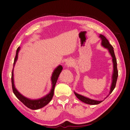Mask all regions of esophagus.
Returning <instances> with one entry per match:
<instances>
[{
  "mask_svg": "<svg viewBox=\"0 0 130 130\" xmlns=\"http://www.w3.org/2000/svg\"><path fill=\"white\" fill-rule=\"evenodd\" d=\"M66 65L67 66V67H70L72 66L73 65V62L72 61H70V60H68L66 62Z\"/></svg>",
  "mask_w": 130,
  "mask_h": 130,
  "instance_id": "34e87169",
  "label": "esophagus"
}]
</instances>
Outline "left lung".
Here are the masks:
<instances>
[{"mask_svg":"<svg viewBox=\"0 0 130 130\" xmlns=\"http://www.w3.org/2000/svg\"><path fill=\"white\" fill-rule=\"evenodd\" d=\"M99 37L101 38V40H102V43H101L102 45L104 46L105 48H107L110 54L111 55V56L112 57V61H113V76H112V85L111 87V90H110V92H109V94H110L113 92V90L116 87V85L117 81V78H118V69H117V59H116L115 54V52H114L113 47L112 46V45L111 44H109V43L108 41L107 40V38H106L103 35H100ZM74 94L78 99L87 104L97 105V104H99L101 103V102L103 101L94 100L89 99V98H86L85 96L80 95V94H77L75 92H74Z\"/></svg>","mask_w":130,"mask_h":130,"instance_id":"8db88e82","label":"left lung"}]
</instances>
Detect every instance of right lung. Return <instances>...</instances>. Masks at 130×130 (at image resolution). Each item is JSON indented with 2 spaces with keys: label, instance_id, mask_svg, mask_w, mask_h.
<instances>
[{
  "label": "right lung",
  "instance_id": "1",
  "mask_svg": "<svg viewBox=\"0 0 130 130\" xmlns=\"http://www.w3.org/2000/svg\"><path fill=\"white\" fill-rule=\"evenodd\" d=\"M20 49V48L18 47L16 51V54H15V56L14 60L13 63V66H14L15 62H16L17 58H18V54ZM63 67L62 66H59L57 67L54 70V71L52 74V88L51 89L50 92L46 95L45 96L43 97L41 99H37V100H30L29 99L23 96L21 94L18 92V90L15 89L14 85V81H13V68L12 70V75H11V82H12V87L13 92L14 94L18 99L20 100L22 103L26 106L27 107L31 109H38L44 107L45 105L48 104L49 102L52 99V98L54 95V88L55 87V85L56 84L57 80L58 79V77L59 76V75L60 74Z\"/></svg>",
  "mask_w": 130,
  "mask_h": 130
}]
</instances>
